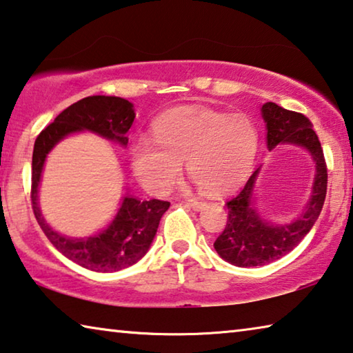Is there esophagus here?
<instances>
[{"instance_id": "esophagus-1", "label": "esophagus", "mask_w": 353, "mask_h": 353, "mask_svg": "<svg viewBox=\"0 0 353 353\" xmlns=\"http://www.w3.org/2000/svg\"><path fill=\"white\" fill-rule=\"evenodd\" d=\"M187 204H188L191 208H193V210H196V212H199V210H202V208L205 207L204 202H201V201H198V199H188Z\"/></svg>"}]
</instances>
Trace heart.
I'll use <instances>...</instances> for the list:
<instances>
[{
  "mask_svg": "<svg viewBox=\"0 0 353 353\" xmlns=\"http://www.w3.org/2000/svg\"><path fill=\"white\" fill-rule=\"evenodd\" d=\"M154 140L140 137L130 148V165L148 191L163 194L182 176V163L201 191L223 196L246 181L259 134L244 115L185 105L163 113L152 126Z\"/></svg>",
  "mask_w": 353,
  "mask_h": 353,
  "instance_id": "heart-1",
  "label": "heart"
}]
</instances>
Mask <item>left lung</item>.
<instances>
[{
    "label": "left lung",
    "mask_w": 353,
    "mask_h": 353,
    "mask_svg": "<svg viewBox=\"0 0 353 353\" xmlns=\"http://www.w3.org/2000/svg\"><path fill=\"white\" fill-rule=\"evenodd\" d=\"M260 110L266 126L268 149L272 151L279 145L305 149L314 163V177L307 204L288 223H271L256 207L255 188L261 166L254 171L240 194L227 202L229 219L213 246L221 259L240 268L268 265L291 252L318 221L327 194L324 152L308 118L276 103H265Z\"/></svg>",
    "instance_id": "8db88e82"
}]
</instances>
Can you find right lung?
Listing matches in <instances>:
<instances>
[{
    "label": "right lung",
    "instance_id": "1",
    "mask_svg": "<svg viewBox=\"0 0 353 353\" xmlns=\"http://www.w3.org/2000/svg\"><path fill=\"white\" fill-rule=\"evenodd\" d=\"M134 119V104L128 99L97 94L67 107L35 140L31 191L34 214L52 246L85 270L115 272L140 261L151 248L160 218L170 208V202L141 201L126 191L117 214L103 230L88 236H67L52 229L40 210L39 188L46 157L63 139L81 132L97 134L126 148V134Z\"/></svg>",
    "mask_w": 353,
    "mask_h": 353
}]
</instances>
